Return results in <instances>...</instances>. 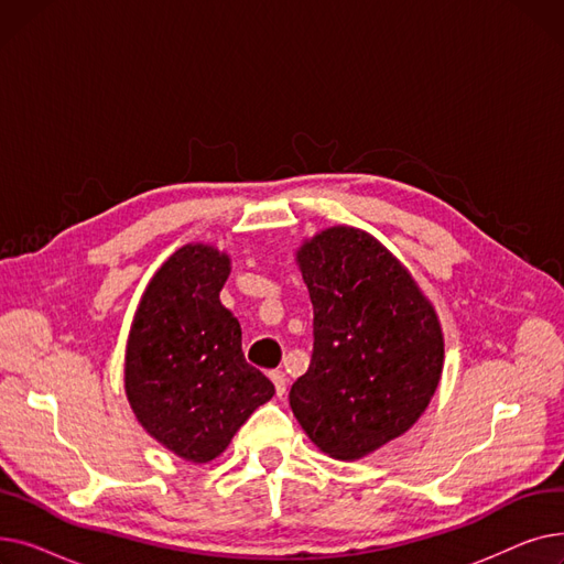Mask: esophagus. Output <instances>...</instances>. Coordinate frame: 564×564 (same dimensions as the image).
<instances>
[{
	"label": "esophagus",
	"mask_w": 564,
	"mask_h": 564,
	"mask_svg": "<svg viewBox=\"0 0 564 564\" xmlns=\"http://www.w3.org/2000/svg\"><path fill=\"white\" fill-rule=\"evenodd\" d=\"M270 379L274 381V389H276V395H283L285 389H288V377L283 370H272L270 372Z\"/></svg>",
	"instance_id": "obj_1"
}]
</instances>
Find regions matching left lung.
Here are the masks:
<instances>
[{
    "label": "left lung",
    "mask_w": 564,
    "mask_h": 564,
    "mask_svg": "<svg viewBox=\"0 0 564 564\" xmlns=\"http://www.w3.org/2000/svg\"><path fill=\"white\" fill-rule=\"evenodd\" d=\"M294 260L315 340L290 389L292 413L324 455L361 459L430 406L443 372L438 315L404 262L361 228H324Z\"/></svg>",
    "instance_id": "left-lung-1"
}]
</instances>
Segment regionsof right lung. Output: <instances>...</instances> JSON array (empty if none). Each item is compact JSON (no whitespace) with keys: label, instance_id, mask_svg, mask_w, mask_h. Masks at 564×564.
Returning <instances> with one entry per match:
<instances>
[{"label":"right lung","instance_id":"add662e5","mask_svg":"<svg viewBox=\"0 0 564 564\" xmlns=\"http://www.w3.org/2000/svg\"><path fill=\"white\" fill-rule=\"evenodd\" d=\"M230 256L189 242L148 281L126 345V395L139 425L185 462L217 459L274 383L245 361L221 304Z\"/></svg>","mask_w":564,"mask_h":564}]
</instances>
